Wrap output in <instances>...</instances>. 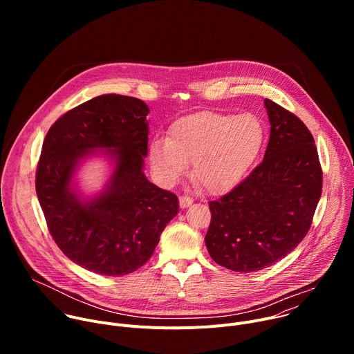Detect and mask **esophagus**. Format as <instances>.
<instances>
[{"instance_id":"obj_1","label":"esophagus","mask_w":354,"mask_h":354,"mask_svg":"<svg viewBox=\"0 0 354 354\" xmlns=\"http://www.w3.org/2000/svg\"><path fill=\"white\" fill-rule=\"evenodd\" d=\"M192 203H193V198L192 197H189V196H180L179 197V205H180L182 209L189 207Z\"/></svg>"}]
</instances>
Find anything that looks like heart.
I'll return each instance as SVG.
<instances>
[{"mask_svg": "<svg viewBox=\"0 0 354 354\" xmlns=\"http://www.w3.org/2000/svg\"><path fill=\"white\" fill-rule=\"evenodd\" d=\"M265 138V126L254 113L205 111L176 120L169 138L151 142L149 160L168 182L194 161V178L210 193L221 194L235 187L255 164Z\"/></svg>", "mask_w": 354, "mask_h": 354, "instance_id": "b5f03b06", "label": "heart"}]
</instances>
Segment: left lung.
Returning <instances> with one entry per match:
<instances>
[{
    "label": "left lung",
    "mask_w": 354,
    "mask_h": 354,
    "mask_svg": "<svg viewBox=\"0 0 354 354\" xmlns=\"http://www.w3.org/2000/svg\"><path fill=\"white\" fill-rule=\"evenodd\" d=\"M270 138L263 161L231 192L210 201L206 246L216 263L239 273L287 257L313 224L322 193L314 137L294 113L265 99Z\"/></svg>",
    "instance_id": "left-lung-1"
}]
</instances>
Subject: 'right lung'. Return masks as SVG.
<instances>
[{"mask_svg":"<svg viewBox=\"0 0 354 354\" xmlns=\"http://www.w3.org/2000/svg\"><path fill=\"white\" fill-rule=\"evenodd\" d=\"M148 112L137 97L100 95L59 118L43 141L36 193L47 228L70 261L97 274L141 268L179 210L176 194L142 172ZM97 147L115 158V171L104 194L84 202L71 179L79 160Z\"/></svg>","mask_w":354,"mask_h":354,"instance_id":"right-lung-1","label":"right lung"}]
</instances>
